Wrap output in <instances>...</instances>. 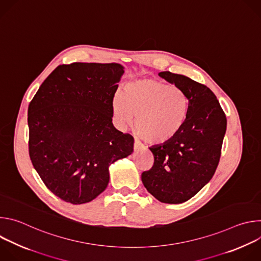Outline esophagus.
Here are the masks:
<instances>
[{"mask_svg": "<svg viewBox=\"0 0 261 261\" xmlns=\"http://www.w3.org/2000/svg\"><path fill=\"white\" fill-rule=\"evenodd\" d=\"M139 148H141L140 142H139L137 139H134V150H135V151H138Z\"/></svg>", "mask_w": 261, "mask_h": 261, "instance_id": "obj_1", "label": "esophagus"}]
</instances>
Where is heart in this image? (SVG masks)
I'll list each match as a JSON object with an SVG mask.
<instances>
[{"mask_svg":"<svg viewBox=\"0 0 261 261\" xmlns=\"http://www.w3.org/2000/svg\"><path fill=\"white\" fill-rule=\"evenodd\" d=\"M117 126L125 130L133 124L146 142L157 144L173 138L188 116L189 101L176 86L156 80H139L127 84L113 98Z\"/></svg>","mask_w":261,"mask_h":261,"instance_id":"b5f03b06","label":"heart"}]
</instances>
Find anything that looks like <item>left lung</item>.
Wrapping results in <instances>:
<instances>
[{"label":"left lung","instance_id":"8db88e82","mask_svg":"<svg viewBox=\"0 0 261 261\" xmlns=\"http://www.w3.org/2000/svg\"><path fill=\"white\" fill-rule=\"evenodd\" d=\"M159 76L188 98V116L170 140L150 147L153 167L143 171L146 190L164 203H181L197 194L213 177L226 132V117L215 94L204 85L169 71Z\"/></svg>","mask_w":261,"mask_h":261}]
</instances>
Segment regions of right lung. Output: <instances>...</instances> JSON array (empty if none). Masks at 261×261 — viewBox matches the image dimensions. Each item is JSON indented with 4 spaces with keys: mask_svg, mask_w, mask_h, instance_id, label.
<instances>
[{
    "mask_svg": "<svg viewBox=\"0 0 261 261\" xmlns=\"http://www.w3.org/2000/svg\"><path fill=\"white\" fill-rule=\"evenodd\" d=\"M123 73L117 63L60 65L29 105L31 161L66 202L95 199L107 187L109 166L133 152V137L113 124L111 103Z\"/></svg>",
    "mask_w": 261,
    "mask_h": 261,
    "instance_id": "1",
    "label": "right lung"
}]
</instances>
